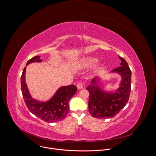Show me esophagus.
Wrapping results in <instances>:
<instances>
[{
	"instance_id": "obj_1",
	"label": "esophagus",
	"mask_w": 156,
	"mask_h": 156,
	"mask_svg": "<svg viewBox=\"0 0 156 156\" xmlns=\"http://www.w3.org/2000/svg\"><path fill=\"white\" fill-rule=\"evenodd\" d=\"M76 86H77V88L78 89V90H81V89H83L84 87V84L82 83H78L76 84Z\"/></svg>"
}]
</instances>
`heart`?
<instances>
[{"mask_svg":"<svg viewBox=\"0 0 156 156\" xmlns=\"http://www.w3.org/2000/svg\"><path fill=\"white\" fill-rule=\"evenodd\" d=\"M98 62V58L96 57H85L82 58L80 62L75 64V67L76 69H81V68H89L91 66L94 65ZM102 66L98 65L96 68V70H99L101 69Z\"/></svg>","mask_w":156,"mask_h":156,"instance_id":"b5f03b06","label":"heart"}]
</instances>
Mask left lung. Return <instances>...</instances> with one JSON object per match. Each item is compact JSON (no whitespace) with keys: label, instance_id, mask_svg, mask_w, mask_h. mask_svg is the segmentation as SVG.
Segmentation results:
<instances>
[{"label":"left lung","instance_id":"left-lung-1","mask_svg":"<svg viewBox=\"0 0 156 156\" xmlns=\"http://www.w3.org/2000/svg\"><path fill=\"white\" fill-rule=\"evenodd\" d=\"M121 60L120 67L111 72H117L122 76L120 87L111 93L105 92L98 86V78L91 80V85L86 90L90 93L88 107L91 115L97 119L114 117L128 103L131 91V72L126 60L119 56Z\"/></svg>","mask_w":156,"mask_h":156}]
</instances>
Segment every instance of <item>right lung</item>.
<instances>
[{"instance_id":"1","label":"right lung","mask_w":156,"mask_h":156,"mask_svg":"<svg viewBox=\"0 0 156 156\" xmlns=\"http://www.w3.org/2000/svg\"><path fill=\"white\" fill-rule=\"evenodd\" d=\"M41 61L39 56H35L28 61L27 65ZM25 73L26 66L21 76V87L25 104L30 112L46 122H55L64 119L69 112V102L77 92L76 86H62L49 101L41 102L33 99L30 94L25 82Z\"/></svg>"}]
</instances>
